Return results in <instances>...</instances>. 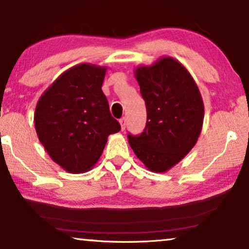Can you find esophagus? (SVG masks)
<instances>
[{"label":"esophagus","instance_id":"esophagus-1","mask_svg":"<svg viewBox=\"0 0 249 249\" xmlns=\"http://www.w3.org/2000/svg\"><path fill=\"white\" fill-rule=\"evenodd\" d=\"M120 124H121V128H122V131H124V129H125V126H126V118H125V117L121 118V120H120Z\"/></svg>","mask_w":249,"mask_h":249}]
</instances>
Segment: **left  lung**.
Returning <instances> with one entry per match:
<instances>
[{
  "instance_id": "8db88e82",
  "label": "left lung",
  "mask_w": 249,
  "mask_h": 249,
  "mask_svg": "<svg viewBox=\"0 0 249 249\" xmlns=\"http://www.w3.org/2000/svg\"><path fill=\"white\" fill-rule=\"evenodd\" d=\"M134 73L147 120L142 134L127 135L128 143L150 171L166 172L198 141L205 116L201 94L190 72L172 57L139 66Z\"/></svg>"
}]
</instances>
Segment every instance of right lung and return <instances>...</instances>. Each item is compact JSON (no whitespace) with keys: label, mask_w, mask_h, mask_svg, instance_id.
I'll return each instance as SVG.
<instances>
[{"label":"right lung","mask_w":249,"mask_h":249,"mask_svg":"<svg viewBox=\"0 0 249 249\" xmlns=\"http://www.w3.org/2000/svg\"><path fill=\"white\" fill-rule=\"evenodd\" d=\"M106 67L80 64L62 72L39 98L36 135L53 161L70 173L87 172L107 137L120 132L102 90Z\"/></svg>","instance_id":"1"}]
</instances>
